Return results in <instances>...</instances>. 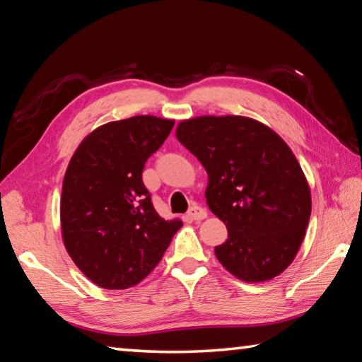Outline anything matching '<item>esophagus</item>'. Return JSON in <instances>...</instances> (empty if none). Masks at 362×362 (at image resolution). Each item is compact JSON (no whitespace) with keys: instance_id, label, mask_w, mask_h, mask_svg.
<instances>
[{"instance_id":"esophagus-1","label":"esophagus","mask_w":362,"mask_h":362,"mask_svg":"<svg viewBox=\"0 0 362 362\" xmlns=\"http://www.w3.org/2000/svg\"><path fill=\"white\" fill-rule=\"evenodd\" d=\"M206 214H209V213H206V210L202 209V206L197 205V204L191 205V209L188 210V216L193 221H202V219L206 218Z\"/></svg>"}]
</instances>
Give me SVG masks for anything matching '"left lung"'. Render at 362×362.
<instances>
[{"instance_id": "8db88e82", "label": "left lung", "mask_w": 362, "mask_h": 362, "mask_svg": "<svg viewBox=\"0 0 362 362\" xmlns=\"http://www.w3.org/2000/svg\"><path fill=\"white\" fill-rule=\"evenodd\" d=\"M175 136L205 168L206 204L227 226L226 243L214 247L219 263L247 283L280 275L311 216L308 182L289 146L236 115L182 121Z\"/></svg>"}]
</instances>
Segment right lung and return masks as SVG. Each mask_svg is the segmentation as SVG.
Returning <instances> with one entry per match:
<instances>
[{"instance_id":"right-lung-1","label":"right lung","mask_w":362,"mask_h":362,"mask_svg":"<svg viewBox=\"0 0 362 362\" xmlns=\"http://www.w3.org/2000/svg\"><path fill=\"white\" fill-rule=\"evenodd\" d=\"M173 127V119L151 115L112 121L73 153L60 199L62 238L74 264L98 286H135L182 227L156 211L141 177Z\"/></svg>"}]
</instances>
